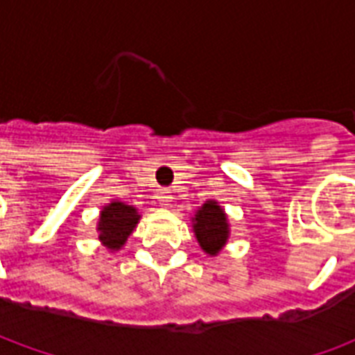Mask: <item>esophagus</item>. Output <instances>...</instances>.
Segmentation results:
<instances>
[{
  "mask_svg": "<svg viewBox=\"0 0 355 355\" xmlns=\"http://www.w3.org/2000/svg\"><path fill=\"white\" fill-rule=\"evenodd\" d=\"M155 200L159 201V205H163V207H169L171 201H173V196H171L169 190H159V192L155 193Z\"/></svg>",
  "mask_w": 355,
  "mask_h": 355,
  "instance_id": "esophagus-1",
  "label": "esophagus"
}]
</instances>
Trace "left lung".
Wrapping results in <instances>:
<instances>
[{
    "instance_id": "left-lung-1",
    "label": "left lung",
    "mask_w": 355,
    "mask_h": 355,
    "mask_svg": "<svg viewBox=\"0 0 355 355\" xmlns=\"http://www.w3.org/2000/svg\"><path fill=\"white\" fill-rule=\"evenodd\" d=\"M192 230L203 253L216 257L230 239V223L223 205L216 200H207L192 216Z\"/></svg>"
}]
</instances>
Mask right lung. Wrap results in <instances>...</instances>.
I'll return each instance as SVG.
<instances>
[{
  "label": "right lung",
  "mask_w": 355,
  "mask_h": 355,
  "mask_svg": "<svg viewBox=\"0 0 355 355\" xmlns=\"http://www.w3.org/2000/svg\"><path fill=\"white\" fill-rule=\"evenodd\" d=\"M139 220V209L127 205L125 201L112 200L102 207L98 215V223H96L98 241L110 253H116L125 245V241L135 232Z\"/></svg>",
  "instance_id": "1"
}]
</instances>
